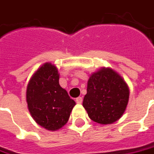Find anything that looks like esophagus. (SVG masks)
<instances>
[{
    "label": "esophagus",
    "instance_id": "obj_1",
    "mask_svg": "<svg viewBox=\"0 0 154 154\" xmlns=\"http://www.w3.org/2000/svg\"><path fill=\"white\" fill-rule=\"evenodd\" d=\"M76 102H77V104H81L82 102V97H77V99H76Z\"/></svg>",
    "mask_w": 154,
    "mask_h": 154
}]
</instances>
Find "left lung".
<instances>
[{"label": "left lung", "instance_id": "obj_1", "mask_svg": "<svg viewBox=\"0 0 154 154\" xmlns=\"http://www.w3.org/2000/svg\"><path fill=\"white\" fill-rule=\"evenodd\" d=\"M130 88L125 79L112 68L102 67L90 75L82 106L89 119L100 125H111L125 113Z\"/></svg>", "mask_w": 154, "mask_h": 154}]
</instances>
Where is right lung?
<instances>
[{
  "label": "right lung",
  "mask_w": 154,
  "mask_h": 154,
  "mask_svg": "<svg viewBox=\"0 0 154 154\" xmlns=\"http://www.w3.org/2000/svg\"><path fill=\"white\" fill-rule=\"evenodd\" d=\"M57 67L44 63L30 77L26 88V102L36 124L50 131L66 125L76 102L59 83Z\"/></svg>",
  "instance_id": "1"
}]
</instances>
